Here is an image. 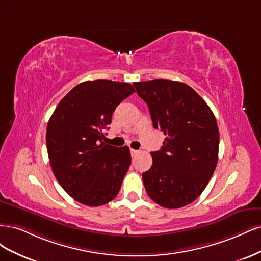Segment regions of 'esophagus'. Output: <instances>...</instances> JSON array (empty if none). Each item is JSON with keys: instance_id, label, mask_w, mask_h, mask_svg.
<instances>
[{"instance_id": "1", "label": "esophagus", "mask_w": 261, "mask_h": 261, "mask_svg": "<svg viewBox=\"0 0 261 261\" xmlns=\"http://www.w3.org/2000/svg\"><path fill=\"white\" fill-rule=\"evenodd\" d=\"M137 153H138V150L130 149V154H132V156H135Z\"/></svg>"}]
</instances>
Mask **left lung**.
<instances>
[{
    "mask_svg": "<svg viewBox=\"0 0 261 261\" xmlns=\"http://www.w3.org/2000/svg\"><path fill=\"white\" fill-rule=\"evenodd\" d=\"M148 105L152 125L167 138L151 152L152 165L143 173L146 191L169 209L199 197L216 170L219 129L211 109L188 85L169 80L134 83Z\"/></svg>",
    "mask_w": 261,
    "mask_h": 261,
    "instance_id": "left-lung-1",
    "label": "left lung"
}]
</instances>
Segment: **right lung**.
Returning a JSON list of instances; mask_svg holds the SVG:
<instances>
[{
	"label": "right lung",
	"mask_w": 261,
	"mask_h": 261,
	"mask_svg": "<svg viewBox=\"0 0 261 261\" xmlns=\"http://www.w3.org/2000/svg\"><path fill=\"white\" fill-rule=\"evenodd\" d=\"M135 92L130 84L84 82L63 98L46 127V149L55 178L73 198L98 207L114 199L130 165L127 146L105 145L103 130L121 102Z\"/></svg>",
	"instance_id": "right-lung-1"
}]
</instances>
